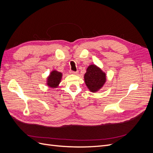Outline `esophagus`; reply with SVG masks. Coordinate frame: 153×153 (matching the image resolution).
<instances>
[{"label": "esophagus", "mask_w": 153, "mask_h": 153, "mask_svg": "<svg viewBox=\"0 0 153 153\" xmlns=\"http://www.w3.org/2000/svg\"><path fill=\"white\" fill-rule=\"evenodd\" d=\"M70 73L73 74V75H76L78 73V71H70Z\"/></svg>", "instance_id": "34e87169"}]
</instances>
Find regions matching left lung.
Wrapping results in <instances>:
<instances>
[{
    "mask_svg": "<svg viewBox=\"0 0 153 153\" xmlns=\"http://www.w3.org/2000/svg\"><path fill=\"white\" fill-rule=\"evenodd\" d=\"M86 85L91 92H95L103 87L106 82V74L94 64H91L87 69L84 75Z\"/></svg>",
    "mask_w": 153,
    "mask_h": 153,
    "instance_id": "obj_1",
    "label": "left lung"
}]
</instances>
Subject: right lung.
<instances>
[{
    "label": "right lung",
    "mask_w": 153,
    "mask_h": 153,
    "mask_svg": "<svg viewBox=\"0 0 153 153\" xmlns=\"http://www.w3.org/2000/svg\"><path fill=\"white\" fill-rule=\"evenodd\" d=\"M62 73L57 71H52L47 78V85L52 88L58 87L62 78Z\"/></svg>",
    "instance_id": "1"
}]
</instances>
